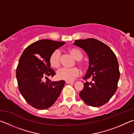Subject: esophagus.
<instances>
[{
	"mask_svg": "<svg viewBox=\"0 0 134 134\" xmlns=\"http://www.w3.org/2000/svg\"><path fill=\"white\" fill-rule=\"evenodd\" d=\"M65 83L67 84H74V81H65Z\"/></svg>",
	"mask_w": 134,
	"mask_h": 134,
	"instance_id": "1",
	"label": "esophagus"
}]
</instances>
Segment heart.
Returning a JSON list of instances; mask_svg holds the SVG:
<instances>
[{"mask_svg":"<svg viewBox=\"0 0 134 134\" xmlns=\"http://www.w3.org/2000/svg\"><path fill=\"white\" fill-rule=\"evenodd\" d=\"M69 53L77 60H80L83 57L81 52L79 49L74 48L69 49ZM49 63L51 66L57 69L60 65V51L55 49L52 52L49 57ZM78 64L83 66L84 63L78 62ZM80 75V71L78 68L72 67L71 69L62 68L57 72V76L60 80L72 81Z\"/></svg>","mask_w":134,"mask_h":134,"instance_id":"b5f03b06","label":"heart"}]
</instances>
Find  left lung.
Listing matches in <instances>:
<instances>
[{
	"label": "left lung",
	"mask_w": 134,
	"mask_h": 134,
	"mask_svg": "<svg viewBox=\"0 0 134 134\" xmlns=\"http://www.w3.org/2000/svg\"><path fill=\"white\" fill-rule=\"evenodd\" d=\"M74 44L87 53L89 65L85 80L84 88L79 93L81 99L93 107L105 105L115 93L120 77L116 57L109 47L94 38L76 40Z\"/></svg>",
	"instance_id": "8db88e82"
}]
</instances>
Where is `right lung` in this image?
Returning <instances> with one entry per match:
<instances>
[{
	"label": "right lung",
	"mask_w": 134,
	"mask_h": 134,
	"mask_svg": "<svg viewBox=\"0 0 134 134\" xmlns=\"http://www.w3.org/2000/svg\"><path fill=\"white\" fill-rule=\"evenodd\" d=\"M64 44L50 40L38 41L26 47L19 58L16 71L18 89L27 103L35 109L50 108L64 87V80L51 81L48 77L55 74L50 68L49 55Z\"/></svg>",
	"instance_id": "1"
}]
</instances>
